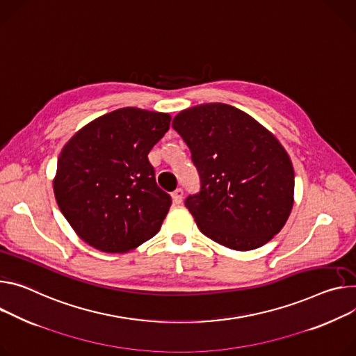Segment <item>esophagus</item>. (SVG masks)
Masks as SVG:
<instances>
[{
    "label": "esophagus",
    "instance_id": "obj_1",
    "mask_svg": "<svg viewBox=\"0 0 356 356\" xmlns=\"http://www.w3.org/2000/svg\"><path fill=\"white\" fill-rule=\"evenodd\" d=\"M183 195H184V191H183V188H176L173 193H172V199H173V202L176 203V204H180L181 203V200H183Z\"/></svg>",
    "mask_w": 356,
    "mask_h": 356
}]
</instances>
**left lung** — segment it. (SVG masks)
Segmentation results:
<instances>
[{"label":"left lung","mask_w":356,"mask_h":356,"mask_svg":"<svg viewBox=\"0 0 356 356\" xmlns=\"http://www.w3.org/2000/svg\"><path fill=\"white\" fill-rule=\"evenodd\" d=\"M172 126L199 172L200 190L184 206L200 232L238 251L278 234L294 203V169L275 136L225 104L181 111Z\"/></svg>","instance_id":"left-lung-1"}]
</instances>
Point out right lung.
<instances>
[{"label": "right lung", "instance_id": "right-lung-1", "mask_svg": "<svg viewBox=\"0 0 356 356\" xmlns=\"http://www.w3.org/2000/svg\"><path fill=\"white\" fill-rule=\"evenodd\" d=\"M170 120L168 113L122 108L92 120L63 146L55 199L85 243L126 252L157 234L172 197L157 186L147 154Z\"/></svg>", "mask_w": 356, "mask_h": 356}]
</instances>
